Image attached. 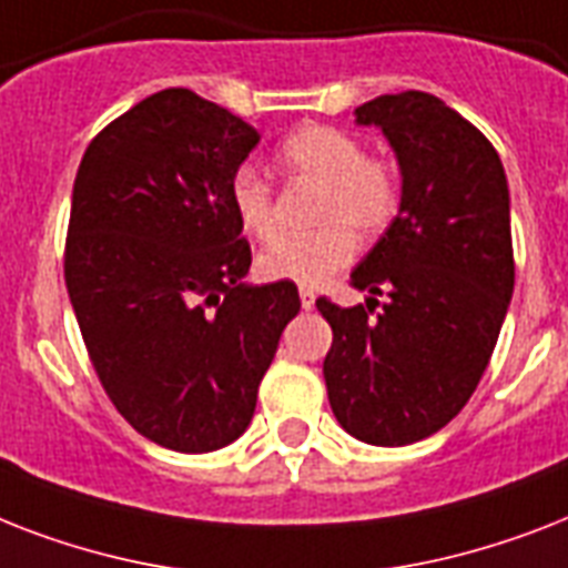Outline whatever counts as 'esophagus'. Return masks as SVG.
Masks as SVG:
<instances>
[{"label": "esophagus", "mask_w": 568, "mask_h": 568, "mask_svg": "<svg viewBox=\"0 0 568 568\" xmlns=\"http://www.w3.org/2000/svg\"><path fill=\"white\" fill-rule=\"evenodd\" d=\"M301 306L303 310H312V306H315V292H312V288H301Z\"/></svg>", "instance_id": "1"}]
</instances>
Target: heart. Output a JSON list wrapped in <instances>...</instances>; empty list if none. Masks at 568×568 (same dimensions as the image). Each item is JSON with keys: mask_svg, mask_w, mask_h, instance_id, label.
<instances>
[{"mask_svg": "<svg viewBox=\"0 0 568 568\" xmlns=\"http://www.w3.org/2000/svg\"><path fill=\"white\" fill-rule=\"evenodd\" d=\"M276 162L292 180L321 182L315 221L324 230L274 241L258 256L256 271L271 283L315 288L354 262L351 230L377 235L392 223L400 205V176L386 159L365 155L359 138L324 123L294 129L276 150ZM230 205L241 230L253 239L265 241L276 232L274 185L253 164H241L230 176Z\"/></svg>", "mask_w": 568, "mask_h": 568, "instance_id": "obj_1", "label": "heart"}]
</instances>
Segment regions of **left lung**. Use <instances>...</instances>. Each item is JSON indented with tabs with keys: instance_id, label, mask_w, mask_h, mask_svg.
<instances>
[{
	"instance_id": "obj_1",
	"label": "left lung",
	"mask_w": 568,
	"mask_h": 568,
	"mask_svg": "<svg viewBox=\"0 0 568 568\" xmlns=\"http://www.w3.org/2000/svg\"><path fill=\"white\" fill-rule=\"evenodd\" d=\"M356 123L395 150L400 209L351 274L372 294L365 306H315L333 327V415L356 439L395 448L442 430L489 365L516 283L510 191L484 132L433 93L377 97Z\"/></svg>"
}]
</instances>
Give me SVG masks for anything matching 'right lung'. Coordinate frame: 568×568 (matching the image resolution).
Here are the masks:
<instances>
[{"label":"right lung","mask_w":568,"mask_h":568,"mask_svg":"<svg viewBox=\"0 0 568 568\" xmlns=\"http://www.w3.org/2000/svg\"><path fill=\"white\" fill-rule=\"evenodd\" d=\"M258 144L232 111L168 88L93 138L73 182L67 294L97 377L155 445L205 454L247 430L294 283L250 285L230 176Z\"/></svg>","instance_id":"right-lung-1"}]
</instances>
